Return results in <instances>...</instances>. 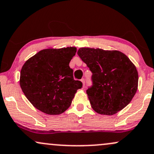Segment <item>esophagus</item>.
Segmentation results:
<instances>
[{
	"mask_svg": "<svg viewBox=\"0 0 154 154\" xmlns=\"http://www.w3.org/2000/svg\"><path fill=\"white\" fill-rule=\"evenodd\" d=\"M81 82H82V86L85 87V79H82V80H81Z\"/></svg>",
	"mask_w": 154,
	"mask_h": 154,
	"instance_id": "obj_1",
	"label": "esophagus"
}]
</instances>
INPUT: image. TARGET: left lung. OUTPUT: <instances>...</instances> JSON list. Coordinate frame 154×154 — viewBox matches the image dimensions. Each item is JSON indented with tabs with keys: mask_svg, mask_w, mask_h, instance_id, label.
Masks as SVG:
<instances>
[{
	"mask_svg": "<svg viewBox=\"0 0 154 154\" xmlns=\"http://www.w3.org/2000/svg\"><path fill=\"white\" fill-rule=\"evenodd\" d=\"M77 54L92 72L86 91L99 114L112 116L129 104L138 86V72L129 58L118 50L80 48Z\"/></svg>",
	"mask_w": 154,
	"mask_h": 154,
	"instance_id": "obj_1",
	"label": "left lung"
}]
</instances>
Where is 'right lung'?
I'll use <instances>...</instances> for the list:
<instances>
[{"mask_svg": "<svg viewBox=\"0 0 154 154\" xmlns=\"http://www.w3.org/2000/svg\"><path fill=\"white\" fill-rule=\"evenodd\" d=\"M76 47L46 49L28 59L20 72L22 91L36 109L48 115L65 112L72 104L81 81L74 80L69 63Z\"/></svg>", "mask_w": 154, "mask_h": 154, "instance_id": "right-lung-1", "label": "right lung"}]
</instances>
